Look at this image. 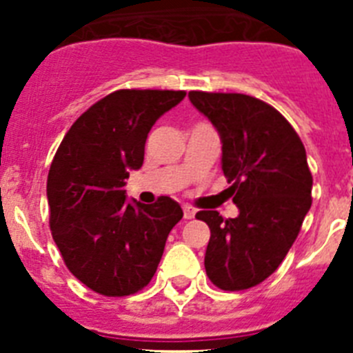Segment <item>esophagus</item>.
<instances>
[{"mask_svg": "<svg viewBox=\"0 0 353 353\" xmlns=\"http://www.w3.org/2000/svg\"><path fill=\"white\" fill-rule=\"evenodd\" d=\"M196 215V210L192 207H189V205H183V217L185 219H192Z\"/></svg>", "mask_w": 353, "mask_h": 353, "instance_id": "34e87169", "label": "esophagus"}]
</instances>
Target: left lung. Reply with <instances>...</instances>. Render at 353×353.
<instances>
[{
    "label": "left lung",
    "mask_w": 353,
    "mask_h": 353,
    "mask_svg": "<svg viewBox=\"0 0 353 353\" xmlns=\"http://www.w3.org/2000/svg\"><path fill=\"white\" fill-rule=\"evenodd\" d=\"M189 99L219 132L223 173L239 207L235 219L196 214L210 228L205 270L221 290L252 288L281 265L311 208L305 148L288 120L260 99L207 92Z\"/></svg>",
    "instance_id": "left-lung-1"
}]
</instances>
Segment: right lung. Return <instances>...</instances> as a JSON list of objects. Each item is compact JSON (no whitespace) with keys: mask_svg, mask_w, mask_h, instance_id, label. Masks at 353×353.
<instances>
[{"mask_svg":"<svg viewBox=\"0 0 353 353\" xmlns=\"http://www.w3.org/2000/svg\"><path fill=\"white\" fill-rule=\"evenodd\" d=\"M185 92L118 90L84 111L65 134L48 176L51 233L65 265L105 297L139 292L154 277L173 226L174 199L127 201L129 171L145 159L150 129Z\"/></svg>","mask_w":353,"mask_h":353,"instance_id":"right-lung-1","label":"right lung"}]
</instances>
